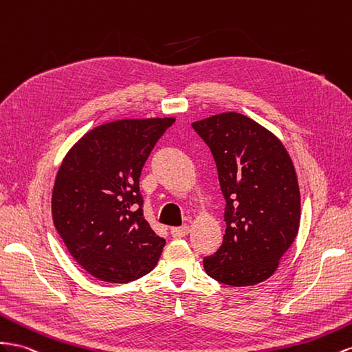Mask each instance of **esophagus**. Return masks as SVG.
<instances>
[{"mask_svg": "<svg viewBox=\"0 0 352 352\" xmlns=\"http://www.w3.org/2000/svg\"><path fill=\"white\" fill-rule=\"evenodd\" d=\"M172 235L175 239H182V236H186L189 234V226L188 225H182V226H175L172 228Z\"/></svg>", "mask_w": 352, "mask_h": 352, "instance_id": "obj_1", "label": "esophagus"}]
</instances>
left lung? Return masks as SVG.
Instances as JSON below:
<instances>
[{
	"mask_svg": "<svg viewBox=\"0 0 352 352\" xmlns=\"http://www.w3.org/2000/svg\"><path fill=\"white\" fill-rule=\"evenodd\" d=\"M210 148L225 197L222 245L203 263L228 286L270 278L294 241L300 221L298 177L286 148L249 117L223 112L192 122Z\"/></svg>",
	"mask_w": 352,
	"mask_h": 352,
	"instance_id": "left-lung-1",
	"label": "left lung"
}]
</instances>
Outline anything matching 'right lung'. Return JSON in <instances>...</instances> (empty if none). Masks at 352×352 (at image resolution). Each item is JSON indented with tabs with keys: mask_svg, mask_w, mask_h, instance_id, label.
<instances>
[{
	"mask_svg": "<svg viewBox=\"0 0 352 352\" xmlns=\"http://www.w3.org/2000/svg\"><path fill=\"white\" fill-rule=\"evenodd\" d=\"M173 122L112 121L66 154L53 188V222L72 258L93 277L130 283L155 268L166 240L145 219L139 177Z\"/></svg>",
	"mask_w": 352,
	"mask_h": 352,
	"instance_id": "right-lung-1",
	"label": "right lung"
}]
</instances>
